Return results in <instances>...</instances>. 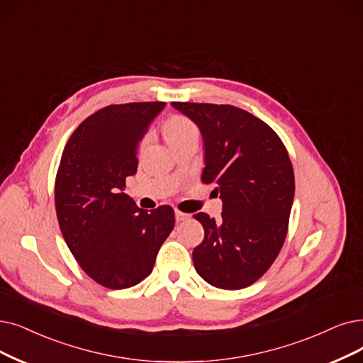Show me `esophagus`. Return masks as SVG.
I'll return each instance as SVG.
<instances>
[{
  "label": "esophagus",
  "mask_w": 363,
  "mask_h": 363,
  "mask_svg": "<svg viewBox=\"0 0 363 363\" xmlns=\"http://www.w3.org/2000/svg\"><path fill=\"white\" fill-rule=\"evenodd\" d=\"M187 219H191V214L176 210V220H177V222H184V220H187Z\"/></svg>",
  "instance_id": "34e87169"
}]
</instances>
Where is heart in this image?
Listing matches in <instances>:
<instances>
[{
	"label": "heart",
	"mask_w": 363,
	"mask_h": 363,
	"mask_svg": "<svg viewBox=\"0 0 363 363\" xmlns=\"http://www.w3.org/2000/svg\"><path fill=\"white\" fill-rule=\"evenodd\" d=\"M194 134H198V129L195 123L191 119L184 118V116H172L165 123V137L168 143L177 141L183 137Z\"/></svg>",
	"instance_id": "obj_1"
}]
</instances>
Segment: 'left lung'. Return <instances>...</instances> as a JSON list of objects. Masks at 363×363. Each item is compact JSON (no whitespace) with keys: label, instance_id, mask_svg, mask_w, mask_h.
Instances as JSON below:
<instances>
[{"label":"left lung","instance_id":"obj_1","mask_svg":"<svg viewBox=\"0 0 363 363\" xmlns=\"http://www.w3.org/2000/svg\"><path fill=\"white\" fill-rule=\"evenodd\" d=\"M194 121L204 140L202 182L214 183L222 220L194 217L204 240L192 257L208 284L237 291L253 284L279 256L287 235L295 176L280 137L265 122L234 106L172 103Z\"/></svg>","mask_w":363,"mask_h":363}]
</instances>
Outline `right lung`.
I'll use <instances>...</instances> for the list:
<instances>
[{
  "instance_id": "add662e5",
  "label": "right lung",
  "mask_w": 363,
  "mask_h": 363,
  "mask_svg": "<svg viewBox=\"0 0 363 363\" xmlns=\"http://www.w3.org/2000/svg\"><path fill=\"white\" fill-rule=\"evenodd\" d=\"M165 103L114 104L84 119L65 144L55 180L62 237L98 284L126 289L152 272L174 228V210L150 213L123 189L138 167V144Z\"/></svg>"
}]
</instances>
